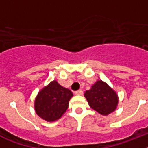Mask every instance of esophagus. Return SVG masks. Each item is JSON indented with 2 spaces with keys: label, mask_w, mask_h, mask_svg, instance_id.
Masks as SVG:
<instances>
[{
  "label": "esophagus",
  "mask_w": 148,
  "mask_h": 148,
  "mask_svg": "<svg viewBox=\"0 0 148 148\" xmlns=\"http://www.w3.org/2000/svg\"><path fill=\"white\" fill-rule=\"evenodd\" d=\"M75 95H83V90H78L75 91Z\"/></svg>",
  "instance_id": "1"
}]
</instances>
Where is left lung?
Wrapping results in <instances>:
<instances>
[{
	"label": "left lung",
	"mask_w": 148,
	"mask_h": 148,
	"mask_svg": "<svg viewBox=\"0 0 148 148\" xmlns=\"http://www.w3.org/2000/svg\"><path fill=\"white\" fill-rule=\"evenodd\" d=\"M89 105L100 114L107 116L117 108L118 97L112 88L102 81H97L84 93Z\"/></svg>",
	"instance_id": "8db88e82"
}]
</instances>
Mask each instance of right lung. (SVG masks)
Segmentation results:
<instances>
[{
  "label": "right lung",
  "mask_w": 148,
  "mask_h": 148,
  "mask_svg": "<svg viewBox=\"0 0 148 148\" xmlns=\"http://www.w3.org/2000/svg\"><path fill=\"white\" fill-rule=\"evenodd\" d=\"M73 93L53 81L38 93L34 101L37 114L49 122L60 119L68 108Z\"/></svg>",
  "instance_id": "obj_1"
}]
</instances>
